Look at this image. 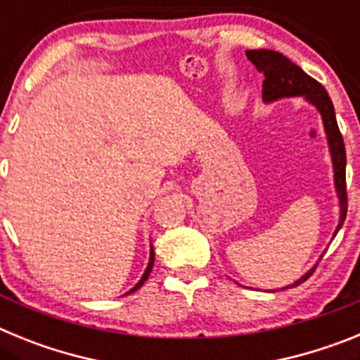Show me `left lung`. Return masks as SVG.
Returning <instances> with one entry per match:
<instances>
[{
  "instance_id": "8db88e82",
  "label": "left lung",
  "mask_w": 360,
  "mask_h": 360,
  "mask_svg": "<svg viewBox=\"0 0 360 360\" xmlns=\"http://www.w3.org/2000/svg\"><path fill=\"white\" fill-rule=\"evenodd\" d=\"M247 57L265 75V81H263V101L265 103H274V101L287 97H304V101L310 103L311 106H316L317 111L321 113L326 141H328L330 155H332L333 182H335L337 198H339V207H341L339 225H337L335 232H333V238H335L339 229L345 224L346 211H348V198H346V149L342 135L339 131V126H337L332 98H330L328 91L324 90V86L321 82H317L308 73H304L303 70L299 68L297 65H294L283 53L265 49L247 50ZM316 266L308 270L307 274L301 276L295 283L283 288L297 287L303 281H307L311 276V272L316 270Z\"/></svg>"
}]
</instances>
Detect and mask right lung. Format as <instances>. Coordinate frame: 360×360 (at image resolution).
<instances>
[{"instance_id": "add662e5", "label": "right lung", "mask_w": 360, "mask_h": 360, "mask_svg": "<svg viewBox=\"0 0 360 360\" xmlns=\"http://www.w3.org/2000/svg\"><path fill=\"white\" fill-rule=\"evenodd\" d=\"M153 263H155V252H153V247H151V256H149V263H148V269H146L144 276H142V278H141V281L136 283L135 287H133L131 290H129V292H126V294H131V292L139 290V288H141L142 285H144V283H146V279H148V278H149V274H151V270H153Z\"/></svg>"}]
</instances>
